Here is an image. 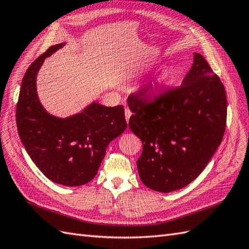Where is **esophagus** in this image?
Wrapping results in <instances>:
<instances>
[{
	"label": "esophagus",
	"instance_id": "esophagus-1",
	"mask_svg": "<svg viewBox=\"0 0 249 249\" xmlns=\"http://www.w3.org/2000/svg\"><path fill=\"white\" fill-rule=\"evenodd\" d=\"M124 115H125L126 123H129V119H130V117H131V115H132V112H131V110H130L129 108H125V110H124Z\"/></svg>",
	"mask_w": 249,
	"mask_h": 249
}]
</instances>
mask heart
Here are the masks:
<instances>
[{
	"label": "heart",
	"mask_w": 249,
	"mask_h": 249,
	"mask_svg": "<svg viewBox=\"0 0 249 249\" xmlns=\"http://www.w3.org/2000/svg\"><path fill=\"white\" fill-rule=\"evenodd\" d=\"M172 78H173V71L171 67H166V69H164L154 80L150 81L147 84L146 86L147 94L152 97V99H157V97H159L163 92L164 88L167 85H169Z\"/></svg>",
	"instance_id": "1"
}]
</instances>
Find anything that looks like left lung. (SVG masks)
<instances>
[{
  "instance_id": "1",
  "label": "left lung",
  "mask_w": 249,
  "mask_h": 249,
  "mask_svg": "<svg viewBox=\"0 0 249 249\" xmlns=\"http://www.w3.org/2000/svg\"><path fill=\"white\" fill-rule=\"evenodd\" d=\"M131 95L129 126L143 144L139 177L149 189L168 193L196 178L222 141L227 124L225 89L207 60L194 53L179 87L155 101Z\"/></svg>"
}]
</instances>
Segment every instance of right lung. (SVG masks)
<instances>
[{"instance_id":"right-lung-1","label":"right lung","mask_w":249,"mask_h":249,"mask_svg":"<svg viewBox=\"0 0 249 249\" xmlns=\"http://www.w3.org/2000/svg\"><path fill=\"white\" fill-rule=\"evenodd\" d=\"M52 46L29 66L17 106L19 138L28 155L52 182L67 187L87 184L97 173L109 143L126 129L123 106L91 102L77 114L58 117L42 106L37 74L46 58L62 49Z\"/></svg>"}]
</instances>
